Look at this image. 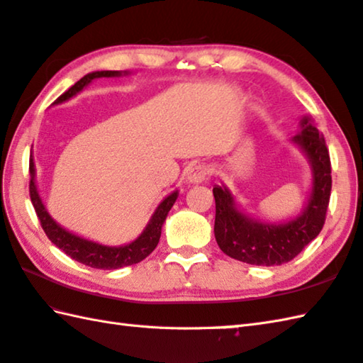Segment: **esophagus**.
I'll return each mask as SVG.
<instances>
[{"label":"esophagus","mask_w":363,"mask_h":363,"mask_svg":"<svg viewBox=\"0 0 363 363\" xmlns=\"http://www.w3.org/2000/svg\"><path fill=\"white\" fill-rule=\"evenodd\" d=\"M209 167L204 164H195L187 168L186 172V179L190 184H201L207 177H209Z\"/></svg>","instance_id":"1"}]
</instances>
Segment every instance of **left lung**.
I'll list each match as a JSON object with an SVG mask.
<instances>
[{
    "label": "left lung",
    "mask_w": 363,
    "mask_h": 363,
    "mask_svg": "<svg viewBox=\"0 0 363 363\" xmlns=\"http://www.w3.org/2000/svg\"><path fill=\"white\" fill-rule=\"evenodd\" d=\"M312 167V191L304 211L282 225L260 223L237 209L226 187L215 186V238L226 256L251 265H282L317 237L326 220L333 189L330 159L325 138L309 117L301 120V134L291 137Z\"/></svg>",
    "instance_id": "obj_1"
}]
</instances>
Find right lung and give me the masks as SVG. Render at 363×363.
<instances>
[{"label": "right lung", "instance_id": "obj_1", "mask_svg": "<svg viewBox=\"0 0 363 363\" xmlns=\"http://www.w3.org/2000/svg\"><path fill=\"white\" fill-rule=\"evenodd\" d=\"M125 74H128V72H125ZM112 76H121V72L106 70V72L89 73L76 82L74 86L68 89L64 95H60L56 101H54V104L64 103L67 99L74 96L76 94H79L87 84H90L96 78H112ZM29 174H30V181H29L30 201H33L35 213L38 220H40V225L45 230L46 237H48L59 250H62L67 256H70L76 262H81L84 265L91 267V268H99V269H117L121 267H129V265L138 264V262H142L145 257H148L159 243L162 225H164L167 215L177 198V190H176L157 206V209L152 213L148 226L145 228L143 233L138 235L134 242H130L125 246H106L101 243L86 240V238H82L79 235L68 233L67 229L59 226L57 223L50 217V213L45 209L42 198L37 191L35 167H34L33 154H30L29 157Z\"/></svg>", "mask_w": 363, "mask_h": 363}]
</instances>
